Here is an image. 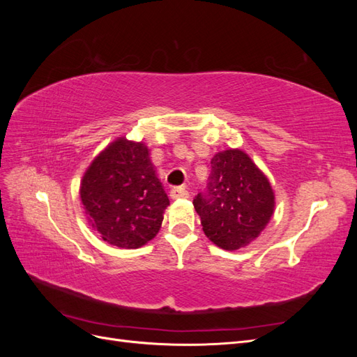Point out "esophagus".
Segmentation results:
<instances>
[{"mask_svg": "<svg viewBox=\"0 0 357 357\" xmlns=\"http://www.w3.org/2000/svg\"><path fill=\"white\" fill-rule=\"evenodd\" d=\"M169 197L172 199H186V198H189V192L185 188H174V189H171Z\"/></svg>", "mask_w": 357, "mask_h": 357, "instance_id": "1", "label": "esophagus"}]
</instances>
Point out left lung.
Wrapping results in <instances>:
<instances>
[{"instance_id":"1","label":"left lung","mask_w":357,"mask_h":357,"mask_svg":"<svg viewBox=\"0 0 357 357\" xmlns=\"http://www.w3.org/2000/svg\"><path fill=\"white\" fill-rule=\"evenodd\" d=\"M193 207L207 238L225 250H238L257 238L275 207L274 190L264 172L240 149L215 153L205 193Z\"/></svg>"}]
</instances>
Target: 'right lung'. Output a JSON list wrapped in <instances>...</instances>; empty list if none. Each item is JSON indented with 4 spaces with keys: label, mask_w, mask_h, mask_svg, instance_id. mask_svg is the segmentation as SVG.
<instances>
[{
    "label": "right lung",
    "mask_w": 357,
    "mask_h": 357,
    "mask_svg": "<svg viewBox=\"0 0 357 357\" xmlns=\"http://www.w3.org/2000/svg\"><path fill=\"white\" fill-rule=\"evenodd\" d=\"M89 225L101 238L121 248L153 240L169 199L144 143L117 138L96 156L80 185Z\"/></svg>",
    "instance_id": "right-lung-1"
}]
</instances>
